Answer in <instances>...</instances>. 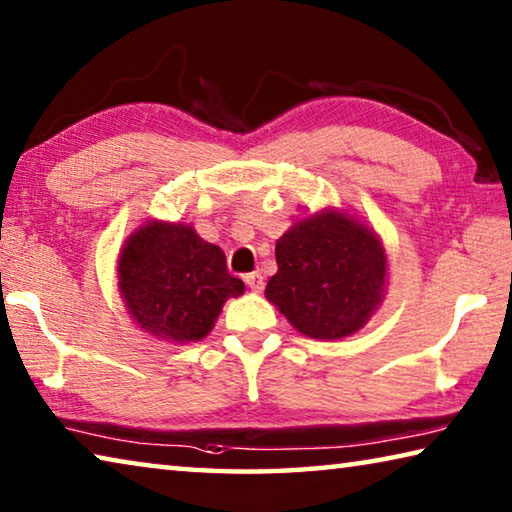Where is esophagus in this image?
Segmentation results:
<instances>
[{"mask_svg": "<svg viewBox=\"0 0 512 512\" xmlns=\"http://www.w3.org/2000/svg\"><path fill=\"white\" fill-rule=\"evenodd\" d=\"M244 280H246L248 287L253 289L255 293H259V291L264 289V277H262V273H248V275L244 277Z\"/></svg>", "mask_w": 512, "mask_h": 512, "instance_id": "obj_1", "label": "esophagus"}]
</instances>
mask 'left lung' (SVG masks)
Here are the masks:
<instances>
[{
	"label": "left lung",
	"mask_w": 512,
	"mask_h": 512,
	"mask_svg": "<svg viewBox=\"0 0 512 512\" xmlns=\"http://www.w3.org/2000/svg\"><path fill=\"white\" fill-rule=\"evenodd\" d=\"M275 259L264 296L309 339L357 334L384 302L386 248L348 210L325 207L298 219L277 239Z\"/></svg>",
	"instance_id": "obj_1"
}]
</instances>
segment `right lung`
Wrapping results in <instances>:
<instances>
[{
	"instance_id": "obj_1",
	"label": "right lung",
	"mask_w": 512,
	"mask_h": 512,
	"mask_svg": "<svg viewBox=\"0 0 512 512\" xmlns=\"http://www.w3.org/2000/svg\"><path fill=\"white\" fill-rule=\"evenodd\" d=\"M117 287L124 307L153 339H205L228 298L244 296L223 250L198 237L194 225L144 221L126 237L117 257Z\"/></svg>"
}]
</instances>
